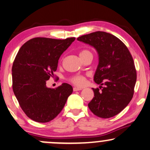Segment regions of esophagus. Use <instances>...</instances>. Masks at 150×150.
I'll use <instances>...</instances> for the list:
<instances>
[{"instance_id": "34e87169", "label": "esophagus", "mask_w": 150, "mask_h": 150, "mask_svg": "<svg viewBox=\"0 0 150 150\" xmlns=\"http://www.w3.org/2000/svg\"><path fill=\"white\" fill-rule=\"evenodd\" d=\"M82 89V88H79V87H74L73 88L74 91H79V90H81Z\"/></svg>"}]
</instances>
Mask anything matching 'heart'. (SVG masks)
Wrapping results in <instances>:
<instances>
[{
  "mask_svg": "<svg viewBox=\"0 0 150 150\" xmlns=\"http://www.w3.org/2000/svg\"><path fill=\"white\" fill-rule=\"evenodd\" d=\"M89 53H90L88 50H83V51H81V52L79 53V56H80L81 58V57L84 56V55H86L87 54H89ZM69 80L71 81L73 83H74L75 85H76V86H83V85H84L85 83H86V78H85L83 76H81V75L74 76H72L70 78Z\"/></svg>",
  "mask_w": 150,
  "mask_h": 150,
  "instance_id": "heart-1",
  "label": "heart"
}]
</instances>
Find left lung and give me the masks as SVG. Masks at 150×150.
<instances>
[{
    "instance_id": "8db88e82",
    "label": "left lung",
    "mask_w": 150,
    "mask_h": 150,
    "mask_svg": "<svg viewBox=\"0 0 150 150\" xmlns=\"http://www.w3.org/2000/svg\"><path fill=\"white\" fill-rule=\"evenodd\" d=\"M97 51L99 64L94 76V97L90 110L101 118L120 113L132 100L136 82V71L129 49L120 39L110 33L97 31L77 38Z\"/></svg>"
}]
</instances>
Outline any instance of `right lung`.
<instances>
[{"label":"right lung","instance_id":"obj_1","mask_svg":"<svg viewBox=\"0 0 150 150\" xmlns=\"http://www.w3.org/2000/svg\"><path fill=\"white\" fill-rule=\"evenodd\" d=\"M74 40L35 38L20 48L12 65V88L21 109L31 120L44 123L54 119L73 92L68 83L55 89L46 84L54 76L60 55Z\"/></svg>","mask_w":150,"mask_h":150}]
</instances>
